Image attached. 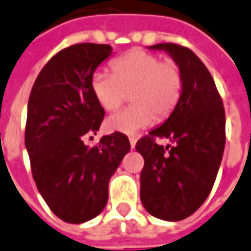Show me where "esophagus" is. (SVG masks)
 Here are the masks:
<instances>
[{"label": "esophagus", "mask_w": 251, "mask_h": 251, "mask_svg": "<svg viewBox=\"0 0 251 251\" xmlns=\"http://www.w3.org/2000/svg\"><path fill=\"white\" fill-rule=\"evenodd\" d=\"M129 141H130V148H131V149H134L135 144H137V140H135V137H130V138H129Z\"/></svg>", "instance_id": "1"}]
</instances>
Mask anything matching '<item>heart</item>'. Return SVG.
<instances>
[{
	"label": "heart",
	"instance_id": "b5f03b06",
	"mask_svg": "<svg viewBox=\"0 0 251 251\" xmlns=\"http://www.w3.org/2000/svg\"><path fill=\"white\" fill-rule=\"evenodd\" d=\"M113 74L96 72L90 78V89L100 106L114 110L124 102L126 92H131L134 105L113 113L106 118L107 130L122 134H138L158 118L168 117L182 90V75L172 61H161L157 54L131 50L111 62Z\"/></svg>",
	"mask_w": 251,
	"mask_h": 251
}]
</instances>
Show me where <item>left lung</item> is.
<instances>
[{
	"label": "left lung",
	"mask_w": 251,
	"mask_h": 251,
	"mask_svg": "<svg viewBox=\"0 0 251 251\" xmlns=\"http://www.w3.org/2000/svg\"><path fill=\"white\" fill-rule=\"evenodd\" d=\"M149 49L172 57L182 75V90L170 116L135 146L145 159L141 202L155 218L181 221L200 209L214 185L226 141L224 103L210 72L192 50L176 44ZM154 136H165L175 146L163 148Z\"/></svg>",
	"instance_id": "1"
}]
</instances>
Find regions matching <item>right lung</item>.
Returning a JSON list of instances; mask_svg holds the SVG:
<instances>
[{"label": "right lung", "mask_w": 251, "mask_h": 251, "mask_svg": "<svg viewBox=\"0 0 251 251\" xmlns=\"http://www.w3.org/2000/svg\"><path fill=\"white\" fill-rule=\"evenodd\" d=\"M111 54L113 48L101 44L61 50L41 70L29 97L25 146L33 178L50 210L68 224H83L105 209L109 181L130 151L129 138L118 131L94 148L82 141L96 134L105 116L90 78Z\"/></svg>", "instance_id": "obj_1"}]
</instances>
